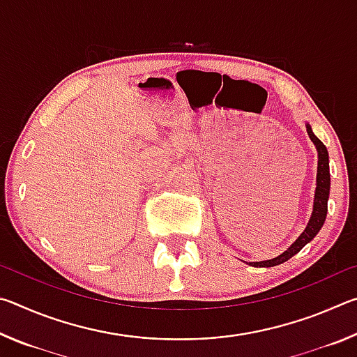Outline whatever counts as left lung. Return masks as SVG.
Instances as JSON below:
<instances>
[{
	"label": "left lung",
	"instance_id": "8db88e82",
	"mask_svg": "<svg viewBox=\"0 0 357 357\" xmlns=\"http://www.w3.org/2000/svg\"><path fill=\"white\" fill-rule=\"evenodd\" d=\"M307 134H309L310 140L317 146L318 151V173H317V190H315V200H313V211L312 217L304 231H302L301 236L294 241V243L288 247L282 255L275 257L273 259H266V261H257L250 263L255 268H273V266L282 264L288 261L289 258L296 253L301 252L302 247L307 243L317 236L319 229H321L323 223L326 220V214H328V200H329V190H331V173H329V154L328 149L323 144V142L313 134L312 128L307 124Z\"/></svg>",
	"mask_w": 357,
	"mask_h": 357
}]
</instances>
